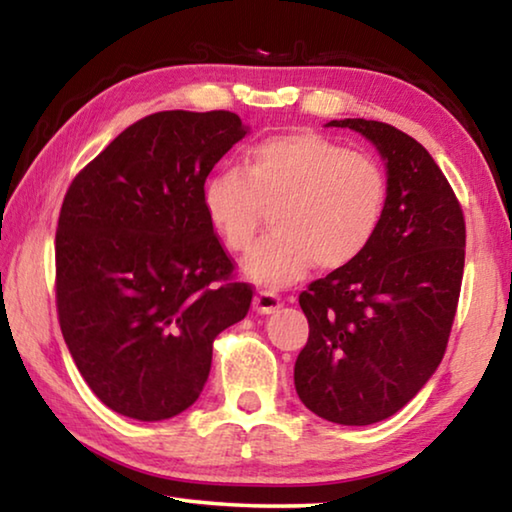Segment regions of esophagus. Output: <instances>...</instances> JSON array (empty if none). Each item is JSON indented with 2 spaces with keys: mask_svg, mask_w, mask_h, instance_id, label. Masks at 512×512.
I'll return each instance as SVG.
<instances>
[{
  "mask_svg": "<svg viewBox=\"0 0 512 512\" xmlns=\"http://www.w3.org/2000/svg\"><path fill=\"white\" fill-rule=\"evenodd\" d=\"M282 305V296L275 291H259L255 300H253V307L259 314H271L277 307Z\"/></svg>",
  "mask_w": 512,
  "mask_h": 512,
  "instance_id": "obj_1",
  "label": "esophagus"
}]
</instances>
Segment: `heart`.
Listing matches in <instances>:
<instances>
[{"label":"heart","mask_w":512,"mask_h":512,"mask_svg":"<svg viewBox=\"0 0 512 512\" xmlns=\"http://www.w3.org/2000/svg\"><path fill=\"white\" fill-rule=\"evenodd\" d=\"M388 178L368 153L314 131L266 137L248 146L241 167L216 169L203 187L207 221L232 253H248L273 211V235L246 273L289 284L318 264L339 271L366 253L384 221Z\"/></svg>","instance_id":"obj_1"}]
</instances>
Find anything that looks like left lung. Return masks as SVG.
Masks as SVG:
<instances>
[{"label": "left lung", "mask_w": 512, "mask_h": 512, "mask_svg": "<svg viewBox=\"0 0 512 512\" xmlns=\"http://www.w3.org/2000/svg\"><path fill=\"white\" fill-rule=\"evenodd\" d=\"M377 146L388 205L357 262L300 293L309 339L293 368L318 418L363 427L391 418L443 361L465 266V216L445 173L411 135L384 121L341 119Z\"/></svg>", "instance_id": "1"}]
</instances>
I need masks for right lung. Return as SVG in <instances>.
I'll return each mask as SVG.
<instances>
[{
	"instance_id": "1",
	"label": "right lung",
	"mask_w": 512,
	"mask_h": 512,
	"mask_svg": "<svg viewBox=\"0 0 512 512\" xmlns=\"http://www.w3.org/2000/svg\"><path fill=\"white\" fill-rule=\"evenodd\" d=\"M246 135L235 112L164 110L117 135L69 185L56 228V309L92 393L126 418L189 409L212 343L246 318L203 207L205 180Z\"/></svg>"
}]
</instances>
